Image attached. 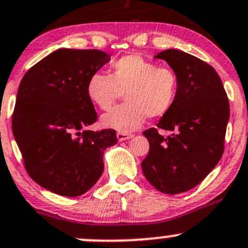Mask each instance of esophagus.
<instances>
[{
	"instance_id": "esophagus-1",
	"label": "esophagus",
	"mask_w": 248,
	"mask_h": 248,
	"mask_svg": "<svg viewBox=\"0 0 248 248\" xmlns=\"http://www.w3.org/2000/svg\"><path fill=\"white\" fill-rule=\"evenodd\" d=\"M116 137H117V140H119V141H124V140H128V139L133 138V134L121 133V132H119V133H116Z\"/></svg>"
}]
</instances>
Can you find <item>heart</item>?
<instances>
[{
    "mask_svg": "<svg viewBox=\"0 0 248 248\" xmlns=\"http://www.w3.org/2000/svg\"><path fill=\"white\" fill-rule=\"evenodd\" d=\"M177 76L168 67H157L138 55H127L112 62L110 76L92 74L86 92L98 108L108 110L126 93L127 104L102 116V124L121 133L140 128L147 116L166 115L176 99Z\"/></svg>",
    "mask_w": 248,
    "mask_h": 248,
    "instance_id": "heart-1",
    "label": "heart"
}]
</instances>
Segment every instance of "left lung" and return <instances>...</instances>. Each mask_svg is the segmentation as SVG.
<instances>
[{
	"label": "left lung",
	"mask_w": 248,
	"mask_h": 248,
	"mask_svg": "<svg viewBox=\"0 0 248 248\" xmlns=\"http://www.w3.org/2000/svg\"><path fill=\"white\" fill-rule=\"evenodd\" d=\"M155 59L169 64L179 87L174 106L157 124L159 129L171 132L170 136H161L157 128L142 133L150 151L141 169L155 188L177 194L201 184L221 159L229 102L218 74L198 57L168 49Z\"/></svg>",
	"instance_id": "1"
}]
</instances>
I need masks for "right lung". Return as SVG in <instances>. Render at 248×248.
I'll return each instance as SVG.
<instances>
[{"label": "right lung", "mask_w": 248, "mask_h": 248, "mask_svg": "<svg viewBox=\"0 0 248 248\" xmlns=\"http://www.w3.org/2000/svg\"><path fill=\"white\" fill-rule=\"evenodd\" d=\"M109 61L110 55L101 50L61 47L20 82L14 138L30 176L52 193H86L104 170V151L117 142L112 129H86L97 120L87 81Z\"/></svg>", "instance_id": "1"}]
</instances>
